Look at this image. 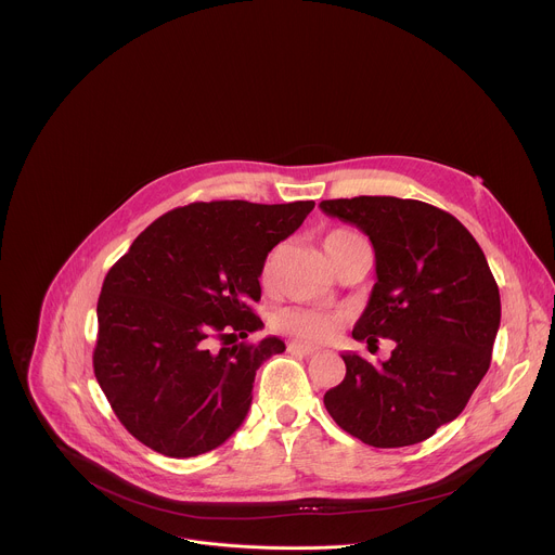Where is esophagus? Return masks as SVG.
I'll list each match as a JSON object with an SVG mask.
<instances>
[{"instance_id":"34e87169","label":"esophagus","mask_w":555,"mask_h":555,"mask_svg":"<svg viewBox=\"0 0 555 555\" xmlns=\"http://www.w3.org/2000/svg\"><path fill=\"white\" fill-rule=\"evenodd\" d=\"M287 351L289 353H300V356H313L315 349L307 347V345H300V343H287Z\"/></svg>"}]
</instances>
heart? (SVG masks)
Here are the masks:
<instances>
[{
  "label": "heart",
  "instance_id": "obj_1",
  "mask_svg": "<svg viewBox=\"0 0 555 555\" xmlns=\"http://www.w3.org/2000/svg\"><path fill=\"white\" fill-rule=\"evenodd\" d=\"M358 236L351 230L345 228H336L325 236V253L330 255L340 242L353 240ZM276 261H279V250H272L263 263V283H270L276 270ZM274 327L296 340H305V343H325L330 338H334L340 330V315L332 313V311H323V309H311V307H289V309H281L274 315Z\"/></svg>",
  "mask_w": 555,
  "mask_h": 555
}]
</instances>
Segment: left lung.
Here are the masks:
<instances>
[{
	"mask_svg": "<svg viewBox=\"0 0 555 555\" xmlns=\"http://www.w3.org/2000/svg\"><path fill=\"white\" fill-rule=\"evenodd\" d=\"M323 212L358 225L377 281L353 338L395 340L371 364L345 353V379L325 392L334 422L375 448L420 443L456 420L490 369L501 296L488 259L450 212L417 199H325Z\"/></svg>",
	"mask_w": 555,
	"mask_h": 555,
	"instance_id": "8db88e82",
	"label": "left lung"
}]
</instances>
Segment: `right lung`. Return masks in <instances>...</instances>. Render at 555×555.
<instances>
[{
    "label": "right lung",
    "instance_id": "obj_1",
    "mask_svg": "<svg viewBox=\"0 0 555 555\" xmlns=\"http://www.w3.org/2000/svg\"><path fill=\"white\" fill-rule=\"evenodd\" d=\"M313 202H195L157 217L107 272L94 375L120 424L151 450L186 459L221 446L250 411L257 369L285 351L253 302L268 253ZM212 339L222 349H209ZM243 343L240 344L238 340Z\"/></svg>",
    "mask_w": 555,
    "mask_h": 555
}]
</instances>
